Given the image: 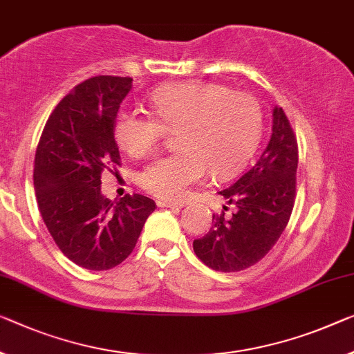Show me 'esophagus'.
Segmentation results:
<instances>
[{"instance_id": "obj_1", "label": "esophagus", "mask_w": 354, "mask_h": 354, "mask_svg": "<svg viewBox=\"0 0 354 354\" xmlns=\"http://www.w3.org/2000/svg\"><path fill=\"white\" fill-rule=\"evenodd\" d=\"M158 207H169V209H182L183 203H178V201H158Z\"/></svg>"}]
</instances>
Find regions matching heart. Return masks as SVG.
<instances>
[{"instance_id":"b5f03b06","label":"heart","mask_w":354,"mask_h":354,"mask_svg":"<svg viewBox=\"0 0 354 354\" xmlns=\"http://www.w3.org/2000/svg\"><path fill=\"white\" fill-rule=\"evenodd\" d=\"M150 112L122 109L113 138L128 155L144 156L158 145L166 129H176L180 150L150 161L139 174L147 193L161 199H182L192 185L210 171L225 178L245 165L263 131L259 101L245 91L215 82L171 84L149 97Z\"/></svg>"}]
</instances>
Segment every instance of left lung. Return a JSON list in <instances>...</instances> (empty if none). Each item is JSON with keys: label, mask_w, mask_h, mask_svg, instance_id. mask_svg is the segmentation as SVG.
<instances>
[{"label": "left lung", "mask_w": 354, "mask_h": 354, "mask_svg": "<svg viewBox=\"0 0 354 354\" xmlns=\"http://www.w3.org/2000/svg\"><path fill=\"white\" fill-rule=\"evenodd\" d=\"M272 136L250 169L220 194L234 205L231 216L214 215L212 227L193 248L210 269L239 272L257 264L290 221L296 198L297 140L283 109L272 112ZM223 209L227 210L226 205Z\"/></svg>", "instance_id": "left-lung-1"}]
</instances>
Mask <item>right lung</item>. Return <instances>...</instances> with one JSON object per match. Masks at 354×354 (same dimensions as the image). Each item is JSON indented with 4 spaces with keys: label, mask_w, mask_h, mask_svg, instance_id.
<instances>
[{
    "label": "right lung",
    "mask_w": 354,
    "mask_h": 354,
    "mask_svg": "<svg viewBox=\"0 0 354 354\" xmlns=\"http://www.w3.org/2000/svg\"><path fill=\"white\" fill-rule=\"evenodd\" d=\"M131 77L96 75L58 102L35 156L39 212L63 254L80 268L107 270L136 247L155 201L127 194L118 203L101 194V174L117 171L120 151L113 123Z\"/></svg>",
    "instance_id": "obj_1"
}]
</instances>
